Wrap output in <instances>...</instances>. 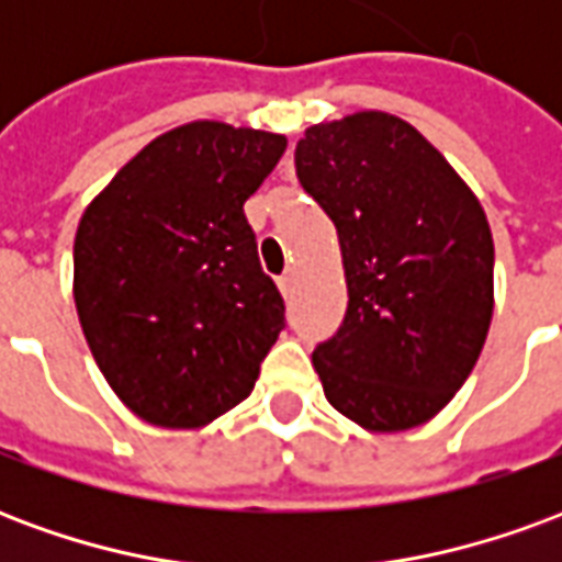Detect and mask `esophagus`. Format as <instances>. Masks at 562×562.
<instances>
[{"instance_id":"34e87169","label":"esophagus","mask_w":562,"mask_h":562,"mask_svg":"<svg viewBox=\"0 0 562 562\" xmlns=\"http://www.w3.org/2000/svg\"><path fill=\"white\" fill-rule=\"evenodd\" d=\"M277 285H280V292L289 297V294L294 292V273H292V270H289V273H282L280 280H277Z\"/></svg>"}]
</instances>
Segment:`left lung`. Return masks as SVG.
Instances as JSON below:
<instances>
[{
	"label": "left lung",
	"mask_w": 562,
	"mask_h": 562,
	"mask_svg": "<svg viewBox=\"0 0 562 562\" xmlns=\"http://www.w3.org/2000/svg\"><path fill=\"white\" fill-rule=\"evenodd\" d=\"M294 171L340 237L349 306L316 346L328 403L373 434L430 422L460 391L494 316V237L446 156L385 111L318 123Z\"/></svg>",
	"instance_id": "8db88e82"
}]
</instances>
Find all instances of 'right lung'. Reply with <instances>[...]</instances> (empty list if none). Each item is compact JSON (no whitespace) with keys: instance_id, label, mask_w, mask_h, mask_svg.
<instances>
[{"instance_id":"add662e5","label":"right lung","mask_w":562,"mask_h":562,"mask_svg":"<svg viewBox=\"0 0 562 562\" xmlns=\"http://www.w3.org/2000/svg\"><path fill=\"white\" fill-rule=\"evenodd\" d=\"M285 144L261 128L186 123L149 140L80 216V328L108 385L147 424L204 427L256 389L285 304L258 265L244 204Z\"/></svg>"}]
</instances>
